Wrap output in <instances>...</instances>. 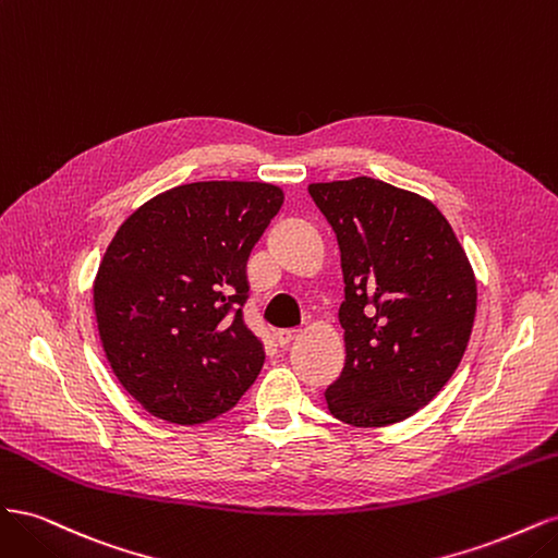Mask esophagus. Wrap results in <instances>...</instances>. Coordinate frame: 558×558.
Returning <instances> with one entry per match:
<instances>
[{"label":"esophagus","mask_w":558,"mask_h":558,"mask_svg":"<svg viewBox=\"0 0 558 558\" xmlns=\"http://www.w3.org/2000/svg\"><path fill=\"white\" fill-rule=\"evenodd\" d=\"M298 337V330H277L275 332V340H277V344L281 347V349H286L289 347L293 340Z\"/></svg>","instance_id":"34e87169"}]
</instances>
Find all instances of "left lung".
Listing matches in <instances>:
<instances>
[{
	"label": "left lung",
	"instance_id": "8db88e82",
	"mask_svg": "<svg viewBox=\"0 0 558 558\" xmlns=\"http://www.w3.org/2000/svg\"><path fill=\"white\" fill-rule=\"evenodd\" d=\"M342 256L347 361L326 388L351 426L398 424L442 391L477 310L465 251L433 202L379 179L312 183Z\"/></svg>",
	"mask_w": 558,
	"mask_h": 558
}]
</instances>
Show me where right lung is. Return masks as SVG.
Segmentation results:
<instances>
[{
	"label": "right lung",
	"instance_id": "right-lung-1",
	"mask_svg": "<svg viewBox=\"0 0 558 558\" xmlns=\"http://www.w3.org/2000/svg\"><path fill=\"white\" fill-rule=\"evenodd\" d=\"M283 205L258 181L167 191L116 232L95 279L107 361L146 412L205 424L240 402L265 363L244 324L246 260Z\"/></svg>",
	"mask_w": 558,
	"mask_h": 558
}]
</instances>
